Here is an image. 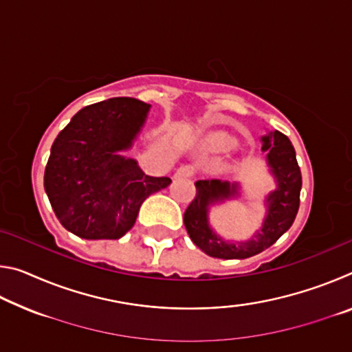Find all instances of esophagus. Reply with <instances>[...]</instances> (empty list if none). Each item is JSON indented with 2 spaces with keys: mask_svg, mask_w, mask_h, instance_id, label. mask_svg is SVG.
I'll return each mask as SVG.
<instances>
[{
  "mask_svg": "<svg viewBox=\"0 0 352 352\" xmlns=\"http://www.w3.org/2000/svg\"><path fill=\"white\" fill-rule=\"evenodd\" d=\"M194 174V169L190 168V166H182V168H178V170L175 172V177H192Z\"/></svg>",
  "mask_w": 352,
  "mask_h": 352,
  "instance_id": "obj_1",
  "label": "esophagus"
}]
</instances>
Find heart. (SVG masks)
I'll return each mask as SVG.
<instances>
[{
	"mask_svg": "<svg viewBox=\"0 0 352 352\" xmlns=\"http://www.w3.org/2000/svg\"><path fill=\"white\" fill-rule=\"evenodd\" d=\"M206 146L211 148V151H228L230 147L234 146V140L231 138L230 135L226 133H214L210 138L206 140Z\"/></svg>",
	"mask_w": 352,
	"mask_h": 352,
	"instance_id": "obj_1",
	"label": "heart"
}]
</instances>
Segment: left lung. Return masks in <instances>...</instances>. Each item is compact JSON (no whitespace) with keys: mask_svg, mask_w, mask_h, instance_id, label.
Returning a JSON list of instances; mask_svg holds the SVG:
<instances>
[{"mask_svg":"<svg viewBox=\"0 0 352 352\" xmlns=\"http://www.w3.org/2000/svg\"><path fill=\"white\" fill-rule=\"evenodd\" d=\"M267 168L275 180V189L264 197L265 216L261 228L248 241H226L210 223L212 206L241 197V184L226 180H197V194L184 211V226L195 245L208 256L219 259H247L273 245L296 217L300 208L301 170L295 148L281 132H267L261 138Z\"/></svg>","mask_w":352,"mask_h":352,"instance_id":"obj_1","label":"left lung"}]
</instances>
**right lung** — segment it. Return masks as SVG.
Masks as SVG:
<instances>
[{"instance_id":"1","label":"right lung","mask_w":352,"mask_h":352,"mask_svg":"<svg viewBox=\"0 0 352 352\" xmlns=\"http://www.w3.org/2000/svg\"><path fill=\"white\" fill-rule=\"evenodd\" d=\"M151 105L113 98L88 105L57 135L45 169V190L56 216L71 233L88 241L119 239L132 228L148 195L170 184L148 177L133 147Z\"/></svg>"}]
</instances>
